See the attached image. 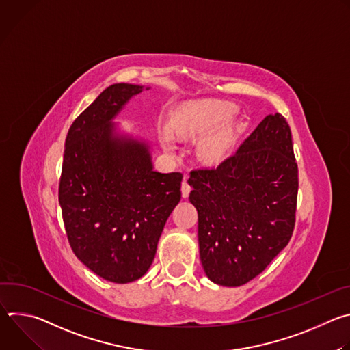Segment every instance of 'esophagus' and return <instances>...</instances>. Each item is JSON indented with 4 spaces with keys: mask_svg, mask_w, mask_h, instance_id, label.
Returning <instances> with one entry per match:
<instances>
[{
    "mask_svg": "<svg viewBox=\"0 0 350 350\" xmlns=\"http://www.w3.org/2000/svg\"><path fill=\"white\" fill-rule=\"evenodd\" d=\"M189 192H191V187H189V184L187 183V177H184V181H183V184H181V193H183V198H188Z\"/></svg>",
    "mask_w": 350,
    "mask_h": 350,
    "instance_id": "obj_1",
    "label": "esophagus"
}]
</instances>
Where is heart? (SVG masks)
I'll use <instances>...</instances> for the list:
<instances>
[{
  "mask_svg": "<svg viewBox=\"0 0 350 350\" xmlns=\"http://www.w3.org/2000/svg\"><path fill=\"white\" fill-rule=\"evenodd\" d=\"M235 107L220 101H196L178 108L170 118L169 127L161 133V141L167 152L176 151V137L205 134L198 144V155L206 162L224 158L234 141L235 129L228 120Z\"/></svg>",
  "mask_w": 350,
  "mask_h": 350,
  "instance_id": "obj_1",
  "label": "heart"
}]
</instances>
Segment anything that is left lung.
Instances as JSON below:
<instances>
[{
  "instance_id": "8db88e82",
  "label": "left lung",
  "mask_w": 350,
  "mask_h": 350,
  "mask_svg": "<svg viewBox=\"0 0 350 350\" xmlns=\"http://www.w3.org/2000/svg\"><path fill=\"white\" fill-rule=\"evenodd\" d=\"M188 184L206 277L239 286L259 275L295 224L297 166L284 116H266L235 155L216 169L192 170Z\"/></svg>"
}]
</instances>
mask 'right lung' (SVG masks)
Wrapping results in <instances>:
<instances>
[{
    "instance_id": "obj_1",
    "label": "right lung",
    "mask_w": 350,
    "mask_h": 350,
    "mask_svg": "<svg viewBox=\"0 0 350 350\" xmlns=\"http://www.w3.org/2000/svg\"><path fill=\"white\" fill-rule=\"evenodd\" d=\"M142 90L149 87L109 85L65 141L59 205L69 243L85 267L116 284L133 282L151 267L181 198L183 174L154 170L151 141L115 123Z\"/></svg>"
}]
</instances>
